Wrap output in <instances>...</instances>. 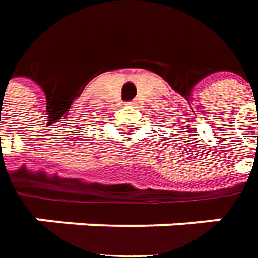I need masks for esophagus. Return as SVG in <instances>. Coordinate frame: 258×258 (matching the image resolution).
<instances>
[{"label":"esophagus","mask_w":258,"mask_h":258,"mask_svg":"<svg viewBox=\"0 0 258 258\" xmlns=\"http://www.w3.org/2000/svg\"><path fill=\"white\" fill-rule=\"evenodd\" d=\"M135 103H136V102L133 101V102H127V105H131V106H135Z\"/></svg>","instance_id":"esophagus-1"}]
</instances>
